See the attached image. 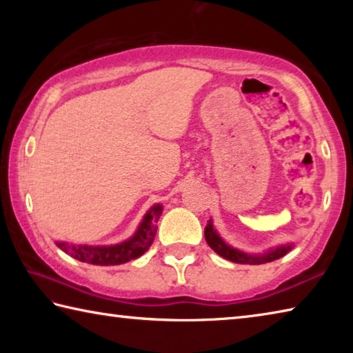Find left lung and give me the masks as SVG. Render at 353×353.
Segmentation results:
<instances>
[{"label": "left lung", "mask_w": 353, "mask_h": 353, "mask_svg": "<svg viewBox=\"0 0 353 353\" xmlns=\"http://www.w3.org/2000/svg\"><path fill=\"white\" fill-rule=\"evenodd\" d=\"M205 241L208 246H210L214 252L218 255L223 256L225 260H230L234 263H250V265H260V263H265V261H274L277 259H282L283 255H286L292 249V246H282V248H277L274 250H270V252L265 254V255H248L241 252V250H236L234 248H230L229 244H225L223 240H221L219 235L216 234V230L213 229V224H212V219L208 221L207 225H205Z\"/></svg>", "instance_id": "left-lung-1"}]
</instances>
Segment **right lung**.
Returning a JSON list of instances; mask_svg holds the SVG:
<instances>
[{"instance_id":"1","label":"right lung","mask_w":353,"mask_h":353,"mask_svg":"<svg viewBox=\"0 0 353 353\" xmlns=\"http://www.w3.org/2000/svg\"><path fill=\"white\" fill-rule=\"evenodd\" d=\"M162 214V205H154L143 219L137 234L130 240L124 241L117 246L107 248H92V246H73V244L57 243L65 254L73 256L79 261L90 263V265L112 266L121 265L137 259L146 252L154 241L155 232H157V221Z\"/></svg>"}]
</instances>
